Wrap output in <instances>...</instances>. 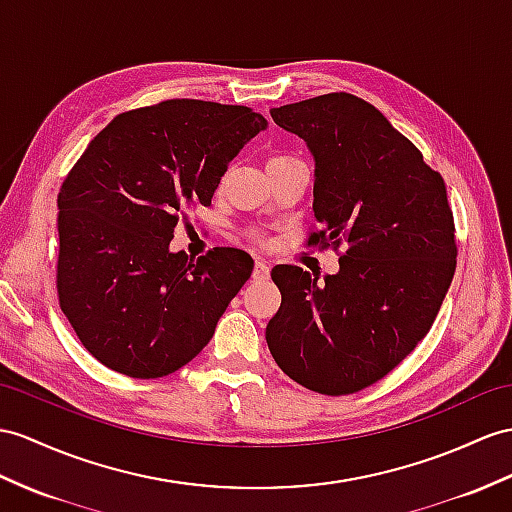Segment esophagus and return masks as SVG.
<instances>
[{"mask_svg":"<svg viewBox=\"0 0 512 512\" xmlns=\"http://www.w3.org/2000/svg\"><path fill=\"white\" fill-rule=\"evenodd\" d=\"M267 278H269V265L263 258H258L254 265V280H267Z\"/></svg>","mask_w":512,"mask_h":512,"instance_id":"1","label":"esophagus"}]
</instances>
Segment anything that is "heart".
<instances>
[{"mask_svg": "<svg viewBox=\"0 0 512 512\" xmlns=\"http://www.w3.org/2000/svg\"><path fill=\"white\" fill-rule=\"evenodd\" d=\"M291 160H297V158L286 156V154H273V156H269V160H267V167L284 165V162H291ZM249 236H252V239L258 241V243H267V236H265L263 230H249Z\"/></svg>", "mask_w": 512, "mask_h": 512, "instance_id": "b5f03b06", "label": "heart"}]
</instances>
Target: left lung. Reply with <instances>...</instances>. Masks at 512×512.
<instances>
[{
	"mask_svg": "<svg viewBox=\"0 0 512 512\" xmlns=\"http://www.w3.org/2000/svg\"><path fill=\"white\" fill-rule=\"evenodd\" d=\"M315 156L317 228L306 245L339 254V273L276 265L282 293L267 323L278 367L321 395L382 380L428 334L456 271L445 182L382 112L352 93L271 110Z\"/></svg>",
	"mask_w": 512,
	"mask_h": 512,
	"instance_id": "1",
	"label": "left lung"
}]
</instances>
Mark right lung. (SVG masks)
Segmentation results:
<instances>
[{
	"label": "right lung",
	"instance_id": "obj_1",
	"mask_svg": "<svg viewBox=\"0 0 512 512\" xmlns=\"http://www.w3.org/2000/svg\"><path fill=\"white\" fill-rule=\"evenodd\" d=\"M265 126L247 106L165 99L121 112L71 167L58 193L56 291L99 363L162 378L213 339L254 260L236 247L195 260L169 243Z\"/></svg>",
	"mask_w": 512,
	"mask_h": 512
}]
</instances>
